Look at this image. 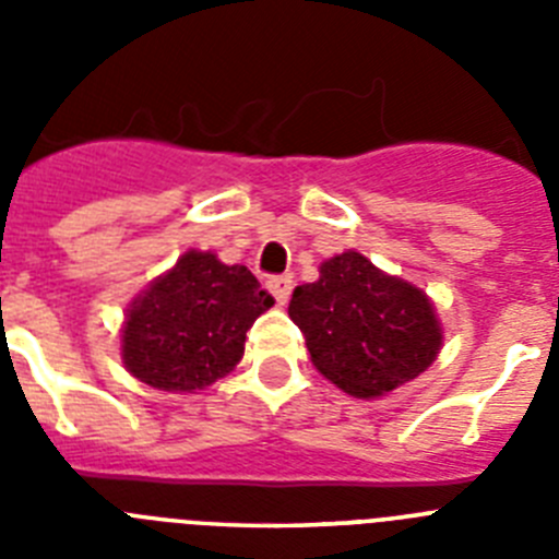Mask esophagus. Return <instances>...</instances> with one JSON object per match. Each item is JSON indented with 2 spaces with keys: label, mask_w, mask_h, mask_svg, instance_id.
<instances>
[{
  "label": "esophagus",
  "mask_w": 559,
  "mask_h": 559,
  "mask_svg": "<svg viewBox=\"0 0 559 559\" xmlns=\"http://www.w3.org/2000/svg\"><path fill=\"white\" fill-rule=\"evenodd\" d=\"M269 290L274 294L276 305H285L290 299V290H294V280L290 276H271Z\"/></svg>",
  "instance_id": "obj_1"
}]
</instances>
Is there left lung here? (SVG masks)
I'll return each mask as SVG.
<instances>
[{
    "label": "left lung",
    "mask_w": 559,
    "mask_h": 559,
    "mask_svg": "<svg viewBox=\"0 0 559 559\" xmlns=\"http://www.w3.org/2000/svg\"><path fill=\"white\" fill-rule=\"evenodd\" d=\"M288 316L305 333L313 367L353 397L394 392L426 372L442 347L426 290L353 249L324 260L319 280L294 290Z\"/></svg>",
    "instance_id": "8db88e82"
}]
</instances>
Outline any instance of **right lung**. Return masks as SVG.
<instances>
[{"instance_id":"add662e5","label":"right lung","mask_w":559,"mask_h":559,"mask_svg":"<svg viewBox=\"0 0 559 559\" xmlns=\"http://www.w3.org/2000/svg\"><path fill=\"white\" fill-rule=\"evenodd\" d=\"M271 305L246 265L190 249L128 305L122 364L162 392L206 389L237 367L246 330Z\"/></svg>"}]
</instances>
